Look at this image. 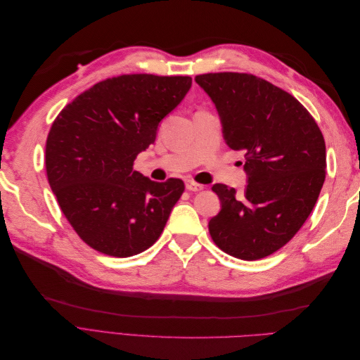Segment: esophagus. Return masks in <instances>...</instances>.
<instances>
[{
  "label": "esophagus",
  "instance_id": "obj_1",
  "mask_svg": "<svg viewBox=\"0 0 360 360\" xmlns=\"http://www.w3.org/2000/svg\"><path fill=\"white\" fill-rule=\"evenodd\" d=\"M186 189L191 191V192H200V191L204 189V186L200 183L192 181V180H186Z\"/></svg>",
  "mask_w": 360,
  "mask_h": 360
}]
</instances>
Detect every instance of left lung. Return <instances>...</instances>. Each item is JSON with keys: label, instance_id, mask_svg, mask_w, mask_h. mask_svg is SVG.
Wrapping results in <instances>:
<instances>
[{"label": "left lung", "instance_id": "left-lung-1", "mask_svg": "<svg viewBox=\"0 0 360 360\" xmlns=\"http://www.w3.org/2000/svg\"><path fill=\"white\" fill-rule=\"evenodd\" d=\"M222 122L226 146L245 155L243 193L216 183L222 209L209 222L216 246L254 261L276 252L308 219L326 177L319 124L296 97L250 73L195 76Z\"/></svg>", "mask_w": 360, "mask_h": 360}]
</instances>
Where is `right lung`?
Masks as SVG:
<instances>
[{
  "instance_id": "right-lung-1",
  "label": "right lung",
  "mask_w": 360,
  "mask_h": 360,
  "mask_svg": "<svg viewBox=\"0 0 360 360\" xmlns=\"http://www.w3.org/2000/svg\"><path fill=\"white\" fill-rule=\"evenodd\" d=\"M192 85L191 76L122 75L94 84L64 106L46 139V174L82 242L111 257L144 252L160 237L184 192L134 169L155 143L162 118Z\"/></svg>"
}]
</instances>
